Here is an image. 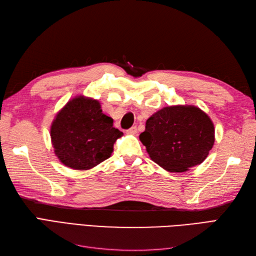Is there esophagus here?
Returning <instances> with one entry per match:
<instances>
[{
	"mask_svg": "<svg viewBox=\"0 0 256 256\" xmlns=\"http://www.w3.org/2000/svg\"><path fill=\"white\" fill-rule=\"evenodd\" d=\"M138 132V128L136 126L131 127L130 129L127 130V134H136Z\"/></svg>",
	"mask_w": 256,
	"mask_h": 256,
	"instance_id": "obj_1",
	"label": "esophagus"
}]
</instances>
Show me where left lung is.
Returning <instances> with one entry per match:
<instances>
[{
    "label": "left lung",
    "instance_id": "left-lung-1",
    "mask_svg": "<svg viewBox=\"0 0 256 256\" xmlns=\"http://www.w3.org/2000/svg\"><path fill=\"white\" fill-rule=\"evenodd\" d=\"M138 138L154 162L166 171L182 173L207 158L214 143V125L198 106H168L146 120Z\"/></svg>",
    "mask_w": 256,
    "mask_h": 256
}]
</instances>
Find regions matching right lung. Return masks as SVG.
Instances as JSON below:
<instances>
[{"instance_id":"add662e5","label":"right lung","mask_w":256,"mask_h":256,"mask_svg":"<svg viewBox=\"0 0 256 256\" xmlns=\"http://www.w3.org/2000/svg\"><path fill=\"white\" fill-rule=\"evenodd\" d=\"M122 136L98 100L84 95L69 100L50 127L56 156L60 164L78 171L90 170L110 158L115 141Z\"/></svg>"}]
</instances>
